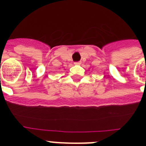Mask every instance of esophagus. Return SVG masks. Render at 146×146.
Masks as SVG:
<instances>
[{"mask_svg":"<svg viewBox=\"0 0 146 146\" xmlns=\"http://www.w3.org/2000/svg\"><path fill=\"white\" fill-rule=\"evenodd\" d=\"M74 64H76V65H80V64H81V62L80 61H78V62H75Z\"/></svg>","mask_w":146,"mask_h":146,"instance_id":"esophagus-1","label":"esophagus"}]
</instances>
